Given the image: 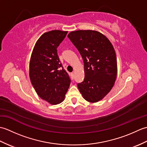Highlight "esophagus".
Segmentation results:
<instances>
[{"mask_svg":"<svg viewBox=\"0 0 147 147\" xmlns=\"http://www.w3.org/2000/svg\"><path fill=\"white\" fill-rule=\"evenodd\" d=\"M71 78H72V80H73V79H74V73H72L71 74Z\"/></svg>","mask_w":147,"mask_h":147,"instance_id":"esophagus-1","label":"esophagus"}]
</instances>
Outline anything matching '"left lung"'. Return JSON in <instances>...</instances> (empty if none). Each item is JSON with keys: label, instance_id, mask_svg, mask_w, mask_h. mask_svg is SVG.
I'll list each match as a JSON object with an SVG mask.
<instances>
[{"label": "left lung", "instance_id": "8db88e82", "mask_svg": "<svg viewBox=\"0 0 147 147\" xmlns=\"http://www.w3.org/2000/svg\"><path fill=\"white\" fill-rule=\"evenodd\" d=\"M78 50L84 62L85 80L78 84L86 101L101 100L114 86L117 74V58L113 45L95 30H77L67 35Z\"/></svg>", "mask_w": 147, "mask_h": 147}]
</instances>
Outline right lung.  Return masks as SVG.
<instances>
[{
	"label": "right lung",
	"instance_id": "obj_1",
	"mask_svg": "<svg viewBox=\"0 0 147 147\" xmlns=\"http://www.w3.org/2000/svg\"><path fill=\"white\" fill-rule=\"evenodd\" d=\"M67 31H49L40 36L31 55L30 81L42 99L51 105L64 101L71 80L57 55V47Z\"/></svg>",
	"mask_w": 147,
	"mask_h": 147
}]
</instances>
